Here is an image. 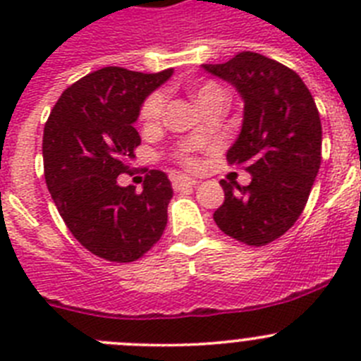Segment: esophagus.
Masks as SVG:
<instances>
[{
	"mask_svg": "<svg viewBox=\"0 0 361 361\" xmlns=\"http://www.w3.org/2000/svg\"><path fill=\"white\" fill-rule=\"evenodd\" d=\"M197 180L191 177H186V175H178V177L173 178V190H183L186 186H195Z\"/></svg>",
	"mask_w": 361,
	"mask_h": 361,
	"instance_id": "1",
	"label": "esophagus"
}]
</instances>
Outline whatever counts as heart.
Wrapping results in <instances>:
<instances>
[{
  "instance_id": "obj_1",
  "label": "heart",
  "mask_w": 361,
  "mask_h": 361,
  "mask_svg": "<svg viewBox=\"0 0 361 361\" xmlns=\"http://www.w3.org/2000/svg\"><path fill=\"white\" fill-rule=\"evenodd\" d=\"M215 97H224V92H222V88H220L219 85H215V82L212 81L204 82V85H200L195 90V99L200 106ZM162 111H164V95L153 94L146 99L145 106H142L141 110V117L142 121H145V124H155L161 121ZM184 162H186V164H193V159L184 157Z\"/></svg>"
}]
</instances>
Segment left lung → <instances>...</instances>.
Listing matches in <instances>:
<instances>
[{"mask_svg": "<svg viewBox=\"0 0 361 361\" xmlns=\"http://www.w3.org/2000/svg\"><path fill=\"white\" fill-rule=\"evenodd\" d=\"M202 68L231 82L244 101L242 130L226 159L251 173L247 186L220 180L224 204L213 219L228 237L266 245L307 204L322 162L320 114L298 73L257 52Z\"/></svg>", "mask_w": 361, "mask_h": 361, "instance_id": "left-lung-1", "label": "left lung"}]
</instances>
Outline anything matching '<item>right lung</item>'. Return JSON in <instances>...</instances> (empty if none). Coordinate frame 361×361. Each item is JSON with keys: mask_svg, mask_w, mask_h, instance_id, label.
<instances>
[{"mask_svg": "<svg viewBox=\"0 0 361 361\" xmlns=\"http://www.w3.org/2000/svg\"><path fill=\"white\" fill-rule=\"evenodd\" d=\"M104 66L73 82L44 124V180L66 228L110 262H133L157 244L173 197L164 171L152 170L142 191L119 186L141 145L133 123L145 99L171 78Z\"/></svg>", "mask_w": 361, "mask_h": 361, "instance_id": "right-lung-1", "label": "right lung"}]
</instances>
